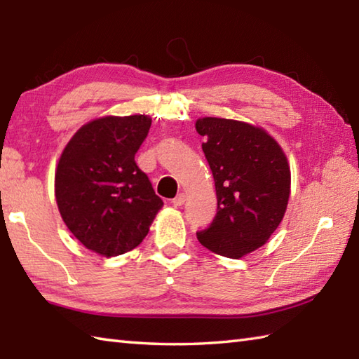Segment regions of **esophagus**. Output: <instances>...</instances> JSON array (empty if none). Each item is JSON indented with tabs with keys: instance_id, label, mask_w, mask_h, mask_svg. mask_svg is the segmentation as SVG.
I'll list each match as a JSON object with an SVG mask.
<instances>
[{
	"instance_id": "esophagus-1",
	"label": "esophagus",
	"mask_w": 359,
	"mask_h": 359,
	"mask_svg": "<svg viewBox=\"0 0 359 359\" xmlns=\"http://www.w3.org/2000/svg\"><path fill=\"white\" fill-rule=\"evenodd\" d=\"M184 201H186V195L184 194H180V195H177L172 200V204H173L175 208H178V206H182V204H184Z\"/></svg>"
}]
</instances>
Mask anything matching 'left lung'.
Listing matches in <instances>:
<instances>
[{
	"label": "left lung",
	"mask_w": 359,
	"mask_h": 359,
	"mask_svg": "<svg viewBox=\"0 0 359 359\" xmlns=\"http://www.w3.org/2000/svg\"><path fill=\"white\" fill-rule=\"evenodd\" d=\"M203 151L214 175L217 215L196 233L223 257L241 259L259 250L283 220L291 194L288 158L265 128L243 121L200 118Z\"/></svg>",
	"instance_id": "1"
}]
</instances>
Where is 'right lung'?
<instances>
[{
	"instance_id": "right-lung-1",
	"label": "right lung",
	"mask_w": 359,
	"mask_h": 359,
	"mask_svg": "<svg viewBox=\"0 0 359 359\" xmlns=\"http://www.w3.org/2000/svg\"><path fill=\"white\" fill-rule=\"evenodd\" d=\"M150 126L147 114L102 116L80 127L58 158V212L72 236L102 257L135 250L164 206L135 163Z\"/></svg>"
}]
</instances>
